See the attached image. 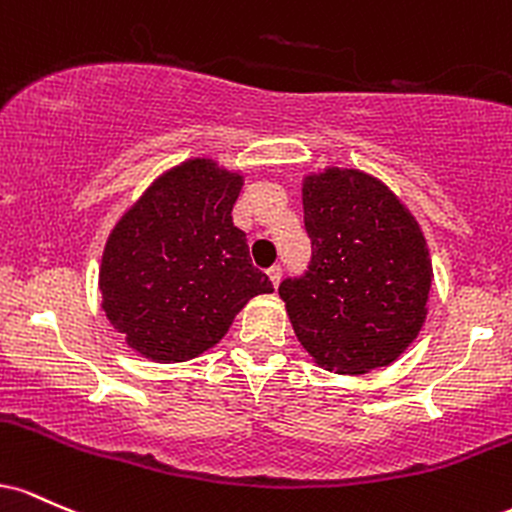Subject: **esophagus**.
<instances>
[{
	"mask_svg": "<svg viewBox=\"0 0 512 512\" xmlns=\"http://www.w3.org/2000/svg\"><path fill=\"white\" fill-rule=\"evenodd\" d=\"M268 278H271V283L278 287V283H280V278H283V268L280 266H271L268 268Z\"/></svg>",
	"mask_w": 512,
	"mask_h": 512,
	"instance_id": "34e87169",
	"label": "esophagus"
}]
</instances>
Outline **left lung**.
<instances>
[{
  "label": "left lung",
  "mask_w": 512,
  "mask_h": 512,
  "mask_svg": "<svg viewBox=\"0 0 512 512\" xmlns=\"http://www.w3.org/2000/svg\"><path fill=\"white\" fill-rule=\"evenodd\" d=\"M302 205L312 258L278 287L297 338L341 375L394 363L428 312L423 232L382 181L355 169L307 176Z\"/></svg>",
  "instance_id": "obj_1"
}]
</instances>
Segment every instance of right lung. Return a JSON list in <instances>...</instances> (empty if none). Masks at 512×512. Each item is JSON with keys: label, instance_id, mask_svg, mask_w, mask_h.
Returning a JSON list of instances; mask_svg holds the SVG:
<instances>
[{"label": "right lung", "instance_id": "right-lung-1", "mask_svg": "<svg viewBox=\"0 0 512 512\" xmlns=\"http://www.w3.org/2000/svg\"><path fill=\"white\" fill-rule=\"evenodd\" d=\"M239 191V174L191 159L159 176L108 237L103 312L145 358L205 353L251 297L273 292L232 222Z\"/></svg>", "mask_w": 512, "mask_h": 512}]
</instances>
